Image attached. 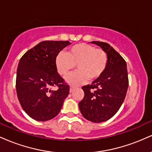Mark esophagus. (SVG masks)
<instances>
[{
	"instance_id": "34e87169",
	"label": "esophagus",
	"mask_w": 152,
	"mask_h": 152,
	"mask_svg": "<svg viewBox=\"0 0 152 152\" xmlns=\"http://www.w3.org/2000/svg\"><path fill=\"white\" fill-rule=\"evenodd\" d=\"M76 88V86H74V85H71V86H70V92H72L73 91H74Z\"/></svg>"
}]
</instances>
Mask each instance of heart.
<instances>
[{"label":"heart","instance_id":"b5f03b06","mask_svg":"<svg viewBox=\"0 0 152 152\" xmlns=\"http://www.w3.org/2000/svg\"><path fill=\"white\" fill-rule=\"evenodd\" d=\"M107 63L104 50L83 43L71 46L66 53L59 52L55 59L56 67L62 76H68L77 66L78 70L66 78L73 84L83 83L88 78H99L105 71Z\"/></svg>","mask_w":152,"mask_h":152}]
</instances>
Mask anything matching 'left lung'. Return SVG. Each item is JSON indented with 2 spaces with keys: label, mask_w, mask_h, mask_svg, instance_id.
Listing matches in <instances>:
<instances>
[{
  "label": "left lung",
  "mask_w": 152,
  "mask_h": 152,
  "mask_svg": "<svg viewBox=\"0 0 152 152\" xmlns=\"http://www.w3.org/2000/svg\"><path fill=\"white\" fill-rule=\"evenodd\" d=\"M108 56L105 71L91 85L83 86L84 97L78 104L81 114L94 123L107 121L114 116L124 101L129 86L126 63L109 43L92 41Z\"/></svg>",
  "instance_id": "left-lung-1"
}]
</instances>
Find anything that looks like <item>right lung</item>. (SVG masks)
<instances>
[{
  "label": "right lung",
  "mask_w": 152,
  "mask_h": 152,
  "mask_svg": "<svg viewBox=\"0 0 152 152\" xmlns=\"http://www.w3.org/2000/svg\"><path fill=\"white\" fill-rule=\"evenodd\" d=\"M68 41H45L31 48L19 61L16 92L23 109L30 117L45 121L56 116L69 94V86L58 74L57 54ZM57 86L56 91L51 90Z\"/></svg>",
  "instance_id": "obj_1"
}]
</instances>
